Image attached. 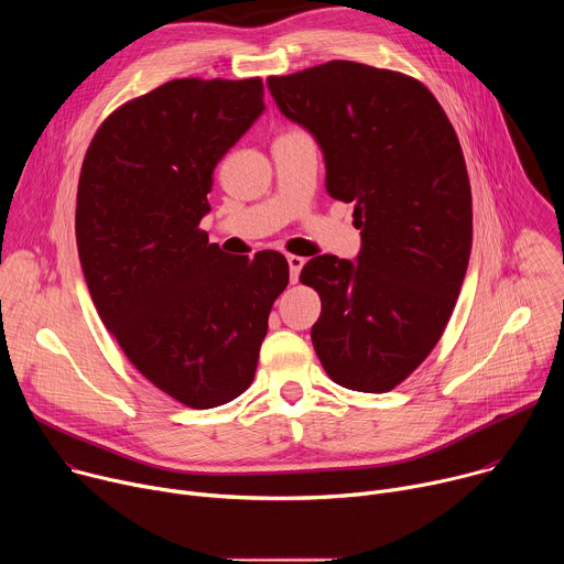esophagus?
I'll list each match as a JSON object with an SVG mask.
<instances>
[{
  "mask_svg": "<svg viewBox=\"0 0 564 564\" xmlns=\"http://www.w3.org/2000/svg\"><path fill=\"white\" fill-rule=\"evenodd\" d=\"M288 265H290V281L296 283V281H299V274H301V268L305 265V259H303V257H296V254H290V257H288Z\"/></svg>",
  "mask_w": 564,
  "mask_h": 564,
  "instance_id": "1",
  "label": "esophagus"
}]
</instances>
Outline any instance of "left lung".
I'll return each instance as SVG.
<instances>
[{
    "label": "left lung",
    "mask_w": 564,
    "mask_h": 564,
    "mask_svg": "<svg viewBox=\"0 0 564 564\" xmlns=\"http://www.w3.org/2000/svg\"><path fill=\"white\" fill-rule=\"evenodd\" d=\"M281 113L312 133L326 189L355 205V261L321 254L301 283L321 296L312 344L328 377L386 392L440 341L473 240L466 163L453 124L417 79L335 59L268 77Z\"/></svg>",
    "instance_id": "left-lung-1"
}]
</instances>
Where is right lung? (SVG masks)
Instances as JSON below:
<instances>
[{"label": "right lung", "mask_w": 564, "mask_h": 564, "mask_svg": "<svg viewBox=\"0 0 564 564\" xmlns=\"http://www.w3.org/2000/svg\"><path fill=\"white\" fill-rule=\"evenodd\" d=\"M263 111L259 77L172 79L116 109L79 172L77 252L102 324L189 409L248 390L290 281L283 254L229 257L198 229L218 160Z\"/></svg>", "instance_id": "right-lung-1"}]
</instances>
